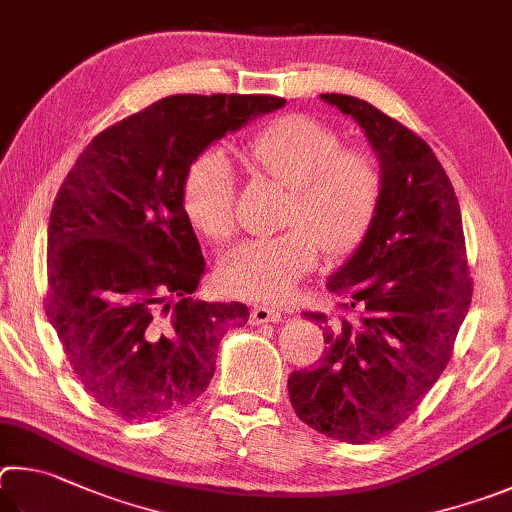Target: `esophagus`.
<instances>
[{"instance_id": "esophagus-1", "label": "esophagus", "mask_w": 512, "mask_h": 512, "mask_svg": "<svg viewBox=\"0 0 512 512\" xmlns=\"http://www.w3.org/2000/svg\"><path fill=\"white\" fill-rule=\"evenodd\" d=\"M267 321H281V310L279 308H270V306H256L251 310V324H267Z\"/></svg>"}]
</instances>
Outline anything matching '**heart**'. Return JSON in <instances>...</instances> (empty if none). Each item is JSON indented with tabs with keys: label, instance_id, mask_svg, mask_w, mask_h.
<instances>
[{
	"label": "heart",
	"instance_id": "1",
	"mask_svg": "<svg viewBox=\"0 0 512 512\" xmlns=\"http://www.w3.org/2000/svg\"><path fill=\"white\" fill-rule=\"evenodd\" d=\"M251 170L288 186L276 236L251 238L220 258L222 288L251 301L279 303L328 254L360 245L380 204V170L362 150L339 148L337 134L301 114L267 123L242 148ZM182 209L191 227L213 242L236 227L233 170L220 152H204L188 166Z\"/></svg>",
	"mask_w": 512,
	"mask_h": 512
}]
</instances>
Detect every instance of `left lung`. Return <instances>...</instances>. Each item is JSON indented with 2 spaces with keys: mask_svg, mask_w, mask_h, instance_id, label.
<instances>
[{
  "mask_svg": "<svg viewBox=\"0 0 512 512\" xmlns=\"http://www.w3.org/2000/svg\"><path fill=\"white\" fill-rule=\"evenodd\" d=\"M351 116L380 161V204L369 231L326 288L348 317L328 321L324 355L292 371L288 391L303 423L364 445L407 420L450 362L472 281L450 177L432 148L362 98L321 94Z\"/></svg>",
  "mask_w": 512,
  "mask_h": 512,
  "instance_id": "obj_1",
  "label": "left lung"
}]
</instances>
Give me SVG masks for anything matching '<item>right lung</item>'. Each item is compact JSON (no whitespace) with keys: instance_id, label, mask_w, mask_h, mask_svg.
I'll return each mask as SVG.
<instances>
[{"instance_id":"right-lung-1","label":"right lung","mask_w":512,"mask_h":512,"mask_svg":"<svg viewBox=\"0 0 512 512\" xmlns=\"http://www.w3.org/2000/svg\"><path fill=\"white\" fill-rule=\"evenodd\" d=\"M279 96H166L96 134L62 182L47 229L44 310L98 405L157 420L200 398L245 303L193 301L204 256L182 209L188 166Z\"/></svg>"}]
</instances>
